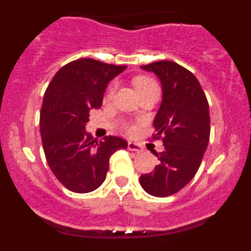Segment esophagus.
<instances>
[{
	"label": "esophagus",
	"mask_w": 251,
	"mask_h": 251,
	"mask_svg": "<svg viewBox=\"0 0 251 251\" xmlns=\"http://www.w3.org/2000/svg\"><path fill=\"white\" fill-rule=\"evenodd\" d=\"M127 149L129 151H134V152H142L143 148L139 145V144L133 143V142H128L127 144Z\"/></svg>",
	"instance_id": "34e87169"
}]
</instances>
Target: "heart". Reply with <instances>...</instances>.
<instances>
[{
	"mask_svg": "<svg viewBox=\"0 0 251 251\" xmlns=\"http://www.w3.org/2000/svg\"><path fill=\"white\" fill-rule=\"evenodd\" d=\"M133 83H134L135 88H137V91L139 92L140 96H143L144 93H146V92L150 91V89L158 88L157 82H155L152 77L146 76V75L135 76L133 79ZM117 85H118L117 81L111 82V85H109L107 88V92H106V99H111V98L113 97L114 91H116V88H117ZM120 127H122L123 131H125L126 133H132V132H133L132 126L126 122H123L122 125H120Z\"/></svg>",
	"mask_w": 251,
	"mask_h": 251,
	"instance_id": "1",
	"label": "heart"
}]
</instances>
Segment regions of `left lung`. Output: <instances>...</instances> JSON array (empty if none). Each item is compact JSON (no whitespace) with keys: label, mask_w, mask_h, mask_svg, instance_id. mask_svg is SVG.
<instances>
[{"label":"left lung","mask_w":251,"mask_h":251,"mask_svg":"<svg viewBox=\"0 0 251 251\" xmlns=\"http://www.w3.org/2000/svg\"><path fill=\"white\" fill-rule=\"evenodd\" d=\"M163 85V101L153 120L152 140H163L153 152L159 164L140 176V185L155 197H168L189 183L200 169L210 138L209 102L200 81L189 70L163 60L142 66Z\"/></svg>","instance_id":"obj_1"}]
</instances>
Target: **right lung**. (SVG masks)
<instances>
[{"instance_id": "obj_1", "label": "right lung", "mask_w": 251, "mask_h": 251, "mask_svg": "<svg viewBox=\"0 0 251 251\" xmlns=\"http://www.w3.org/2000/svg\"><path fill=\"white\" fill-rule=\"evenodd\" d=\"M126 66L74 60L56 72L46 89L40 131L48 165L65 188L86 194L105 180L109 158L127 142L114 135L97 140L85 131L89 112L102 105L107 83Z\"/></svg>"}]
</instances>
